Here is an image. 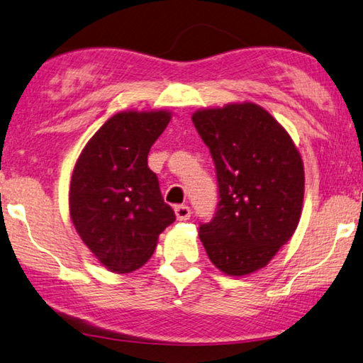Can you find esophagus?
<instances>
[{"label":"esophagus","mask_w":363,"mask_h":363,"mask_svg":"<svg viewBox=\"0 0 363 363\" xmlns=\"http://www.w3.org/2000/svg\"><path fill=\"white\" fill-rule=\"evenodd\" d=\"M175 216L180 222H185L189 217H191V209H189V207L185 204L175 206Z\"/></svg>","instance_id":"esophagus-1"}]
</instances>
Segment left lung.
<instances>
[{
	"label": "left lung",
	"instance_id": "left-lung-1",
	"mask_svg": "<svg viewBox=\"0 0 363 363\" xmlns=\"http://www.w3.org/2000/svg\"><path fill=\"white\" fill-rule=\"evenodd\" d=\"M216 165L218 204L199 225L211 262L227 275L262 269L298 228L304 165L293 140L254 103L193 114Z\"/></svg>",
	"mask_w": 363,
	"mask_h": 363
}]
</instances>
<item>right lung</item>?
Wrapping results in <instances>:
<instances>
[{
	"mask_svg": "<svg viewBox=\"0 0 363 363\" xmlns=\"http://www.w3.org/2000/svg\"><path fill=\"white\" fill-rule=\"evenodd\" d=\"M170 122L167 111L121 112L83 147L70 180V218L86 247L111 272L147 262L175 222L147 154Z\"/></svg>",
	"mask_w": 363,
	"mask_h": 363,
	"instance_id": "right-lung-1",
	"label": "right lung"
}]
</instances>
